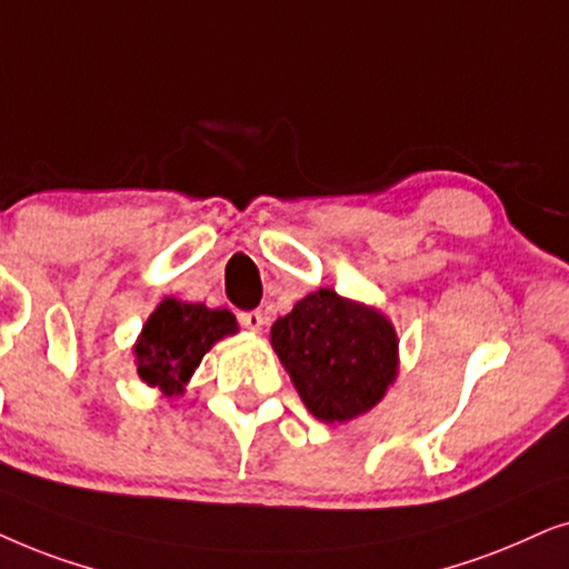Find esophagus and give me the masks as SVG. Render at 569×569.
Wrapping results in <instances>:
<instances>
[{
	"label": "esophagus",
	"instance_id": "1",
	"mask_svg": "<svg viewBox=\"0 0 569 569\" xmlns=\"http://www.w3.org/2000/svg\"><path fill=\"white\" fill-rule=\"evenodd\" d=\"M239 322L244 325L247 330L260 332V330H262V325H264V317H262L260 312H241V315H239Z\"/></svg>",
	"mask_w": 569,
	"mask_h": 569
}]
</instances>
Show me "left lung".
I'll return each mask as SVG.
<instances>
[{"label":"left lung","mask_w":569,"mask_h":569,"mask_svg":"<svg viewBox=\"0 0 569 569\" xmlns=\"http://www.w3.org/2000/svg\"><path fill=\"white\" fill-rule=\"evenodd\" d=\"M398 332L372 305L317 289L270 328L301 403L325 423L369 413L398 377Z\"/></svg>","instance_id":"1"}]
</instances>
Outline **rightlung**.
<instances>
[{"mask_svg":"<svg viewBox=\"0 0 569 569\" xmlns=\"http://www.w3.org/2000/svg\"><path fill=\"white\" fill-rule=\"evenodd\" d=\"M237 332V317L229 309H210L166 297L150 312L132 346L138 377L163 396H181L202 356L218 340Z\"/></svg>","mask_w":569,"mask_h":569,"instance_id":"add662e5","label":"right lung"}]
</instances>
